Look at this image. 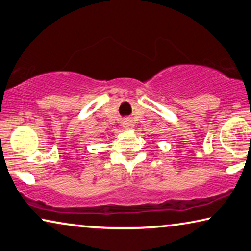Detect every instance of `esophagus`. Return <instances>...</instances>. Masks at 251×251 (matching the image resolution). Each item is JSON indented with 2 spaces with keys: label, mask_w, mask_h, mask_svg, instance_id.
Listing matches in <instances>:
<instances>
[{
  "label": "esophagus",
  "mask_w": 251,
  "mask_h": 251,
  "mask_svg": "<svg viewBox=\"0 0 251 251\" xmlns=\"http://www.w3.org/2000/svg\"><path fill=\"white\" fill-rule=\"evenodd\" d=\"M122 126H123V128H124V129L130 130V129L134 128L135 124H134L133 121H130V119H125V121L122 123Z\"/></svg>",
  "instance_id": "obj_1"
}]
</instances>
